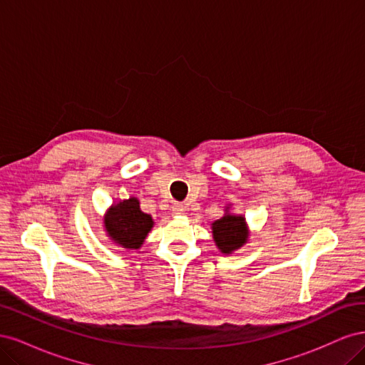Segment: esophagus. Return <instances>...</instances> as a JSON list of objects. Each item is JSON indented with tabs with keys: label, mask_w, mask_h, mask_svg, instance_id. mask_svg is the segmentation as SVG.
Segmentation results:
<instances>
[{
	"label": "esophagus",
	"mask_w": 365,
	"mask_h": 365,
	"mask_svg": "<svg viewBox=\"0 0 365 365\" xmlns=\"http://www.w3.org/2000/svg\"><path fill=\"white\" fill-rule=\"evenodd\" d=\"M185 212V207L181 202H173L172 205V213L173 215H182Z\"/></svg>",
	"instance_id": "1"
}]
</instances>
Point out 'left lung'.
Listing matches in <instances>:
<instances>
[{
  "label": "left lung",
  "mask_w": 365,
  "mask_h": 365,
  "mask_svg": "<svg viewBox=\"0 0 365 365\" xmlns=\"http://www.w3.org/2000/svg\"><path fill=\"white\" fill-rule=\"evenodd\" d=\"M213 237L222 252H231L247 242L245 219L242 216L225 215L213 222Z\"/></svg>",
  "instance_id": "obj_1"
}]
</instances>
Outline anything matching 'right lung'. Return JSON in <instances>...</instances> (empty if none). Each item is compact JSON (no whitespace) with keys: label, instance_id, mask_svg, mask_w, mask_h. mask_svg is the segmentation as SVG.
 Masks as SVG:
<instances>
[{"label":"right lung","instance_id":"right-lung-1","mask_svg":"<svg viewBox=\"0 0 365 365\" xmlns=\"http://www.w3.org/2000/svg\"><path fill=\"white\" fill-rule=\"evenodd\" d=\"M152 225V217L141 212L135 197H129L126 201L113 205L105 219V227L109 236L115 244L129 250L141 247Z\"/></svg>","mask_w":365,"mask_h":365}]
</instances>
